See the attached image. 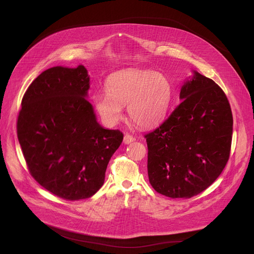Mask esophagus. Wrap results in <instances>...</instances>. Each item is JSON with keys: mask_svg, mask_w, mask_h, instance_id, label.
<instances>
[{"mask_svg": "<svg viewBox=\"0 0 254 254\" xmlns=\"http://www.w3.org/2000/svg\"><path fill=\"white\" fill-rule=\"evenodd\" d=\"M133 141H134V139H133V136L131 134H129V133L125 134V136H124V143L125 144H130Z\"/></svg>", "mask_w": 254, "mask_h": 254, "instance_id": "esophagus-1", "label": "esophagus"}]
</instances>
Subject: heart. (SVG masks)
<instances>
[{"label":"heart","instance_id":"obj_1","mask_svg":"<svg viewBox=\"0 0 254 254\" xmlns=\"http://www.w3.org/2000/svg\"><path fill=\"white\" fill-rule=\"evenodd\" d=\"M172 98L169 80L161 73L125 70L112 74L106 82V93H96L93 102L108 126L123 119L127 106L130 121L141 127H151L166 117Z\"/></svg>","mask_w":254,"mask_h":254}]
</instances>
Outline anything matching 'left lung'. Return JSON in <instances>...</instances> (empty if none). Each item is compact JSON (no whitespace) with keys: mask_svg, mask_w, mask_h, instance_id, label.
I'll return each mask as SVG.
<instances>
[{"mask_svg":"<svg viewBox=\"0 0 254 254\" xmlns=\"http://www.w3.org/2000/svg\"><path fill=\"white\" fill-rule=\"evenodd\" d=\"M181 102L168 119L145 134L153 189L172 198H190L209 188L231 150L233 117L224 91L194 72L180 90Z\"/></svg>","mask_w":254,"mask_h":254,"instance_id":"obj_1","label":"left lung"}]
</instances>
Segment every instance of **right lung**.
<instances>
[{
	"label": "right lung",
	"instance_id": "add662e5",
	"mask_svg": "<svg viewBox=\"0 0 254 254\" xmlns=\"http://www.w3.org/2000/svg\"><path fill=\"white\" fill-rule=\"evenodd\" d=\"M84 65L42 72L22 98L17 135L31 176L53 194L79 200L103 186L109 160L124 133L103 128L85 98Z\"/></svg>",
	"mask_w": 254,
	"mask_h": 254
}]
</instances>
